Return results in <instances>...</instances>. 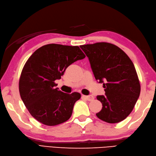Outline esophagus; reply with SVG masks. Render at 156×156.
Instances as JSON below:
<instances>
[{
  "instance_id": "1",
  "label": "esophagus",
  "mask_w": 156,
  "mask_h": 156,
  "mask_svg": "<svg viewBox=\"0 0 156 156\" xmlns=\"http://www.w3.org/2000/svg\"><path fill=\"white\" fill-rule=\"evenodd\" d=\"M83 97L85 98V99L88 101H91L94 99V97L93 96H91V95H90V96H83Z\"/></svg>"
}]
</instances>
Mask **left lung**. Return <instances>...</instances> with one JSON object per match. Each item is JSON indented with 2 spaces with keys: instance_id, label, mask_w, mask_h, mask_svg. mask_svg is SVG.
Wrapping results in <instances>:
<instances>
[{
  "instance_id": "left-lung-1",
  "label": "left lung",
  "mask_w": 156,
  "mask_h": 156,
  "mask_svg": "<svg viewBox=\"0 0 156 156\" xmlns=\"http://www.w3.org/2000/svg\"><path fill=\"white\" fill-rule=\"evenodd\" d=\"M88 57L98 82L103 83L105 96H98L102 108L98 118L117 123L128 116L140 95L135 66L126 54L114 44L98 42L80 46Z\"/></svg>"
}]
</instances>
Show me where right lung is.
I'll return each mask as SVG.
<instances>
[{"mask_svg":"<svg viewBox=\"0 0 156 156\" xmlns=\"http://www.w3.org/2000/svg\"><path fill=\"white\" fill-rule=\"evenodd\" d=\"M85 57L79 46L50 44L35 51L24 65L20 79L21 98L31 115L48 126L68 120L81 94L64 93L55 81L72 63Z\"/></svg>","mask_w":156,"mask_h":156,"instance_id":"add662e5","label":"right lung"}]
</instances>
